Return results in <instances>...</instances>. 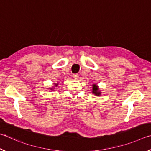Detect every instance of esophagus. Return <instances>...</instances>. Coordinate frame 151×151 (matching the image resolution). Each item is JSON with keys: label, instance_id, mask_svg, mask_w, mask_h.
<instances>
[{"label": "esophagus", "instance_id": "esophagus-1", "mask_svg": "<svg viewBox=\"0 0 151 151\" xmlns=\"http://www.w3.org/2000/svg\"><path fill=\"white\" fill-rule=\"evenodd\" d=\"M73 76L74 78L76 79V80H78V77H79V74L78 73H74L73 75Z\"/></svg>", "mask_w": 151, "mask_h": 151}]
</instances>
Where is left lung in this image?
<instances>
[{"label": "left lung", "instance_id": "left-lung-1", "mask_svg": "<svg viewBox=\"0 0 151 151\" xmlns=\"http://www.w3.org/2000/svg\"><path fill=\"white\" fill-rule=\"evenodd\" d=\"M92 92L96 94V96H100V94H101V93L98 91V87H97L96 84H94L93 86V91H92Z\"/></svg>", "mask_w": 151, "mask_h": 151}]
</instances>
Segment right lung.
<instances>
[{
    "instance_id": "1",
    "label": "right lung",
    "mask_w": 151,
    "mask_h": 151,
    "mask_svg": "<svg viewBox=\"0 0 151 151\" xmlns=\"http://www.w3.org/2000/svg\"><path fill=\"white\" fill-rule=\"evenodd\" d=\"M57 85H58V84H55V86H57Z\"/></svg>"
}]
</instances>
